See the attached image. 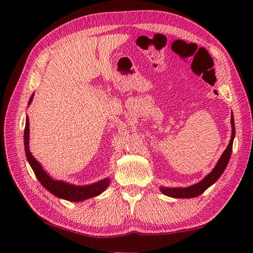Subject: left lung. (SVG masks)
Masks as SVG:
<instances>
[{
  "mask_svg": "<svg viewBox=\"0 0 253 253\" xmlns=\"http://www.w3.org/2000/svg\"><path fill=\"white\" fill-rule=\"evenodd\" d=\"M230 122H232V138H230V141L228 146L225 150L224 153L222 154L221 159L217 162L216 166L214 169L210 173L207 177H204L198 184L187 187V188H166L162 187L161 188V191H162L164 195L171 197V198H195L200 196L201 193L206 191L210 186H212L214 182H215L221 175L224 173L225 169L228 164V161L230 159V154H232L233 150V142H234V137H235V123H234V116L232 113V118H230Z\"/></svg>",
  "mask_w": 253,
  "mask_h": 253,
  "instance_id": "left-lung-1",
  "label": "left lung"
}]
</instances>
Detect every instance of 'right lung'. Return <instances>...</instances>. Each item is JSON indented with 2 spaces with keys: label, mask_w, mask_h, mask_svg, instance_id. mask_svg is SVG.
<instances>
[{
  "label": "right lung",
  "mask_w": 253,
  "mask_h": 253,
  "mask_svg": "<svg viewBox=\"0 0 253 253\" xmlns=\"http://www.w3.org/2000/svg\"><path fill=\"white\" fill-rule=\"evenodd\" d=\"M32 98L31 96L29 100V103H31ZM24 140H25V152L27 160L31 166V169H34V173L37 176L38 180H39L42 186H43L46 190H49L53 195L65 199L68 201H83L85 199L92 198L100 195L101 192H103L105 188L109 186L110 179L104 178L95 184L88 185V186H75V185H69L67 182H64L61 180H54L52 179L51 177L47 175L45 171L42 169L40 163L32 157V154L29 151V120L28 117L26 118V126H25V131H24Z\"/></svg>",
  "instance_id": "add662e5"
}]
</instances>
